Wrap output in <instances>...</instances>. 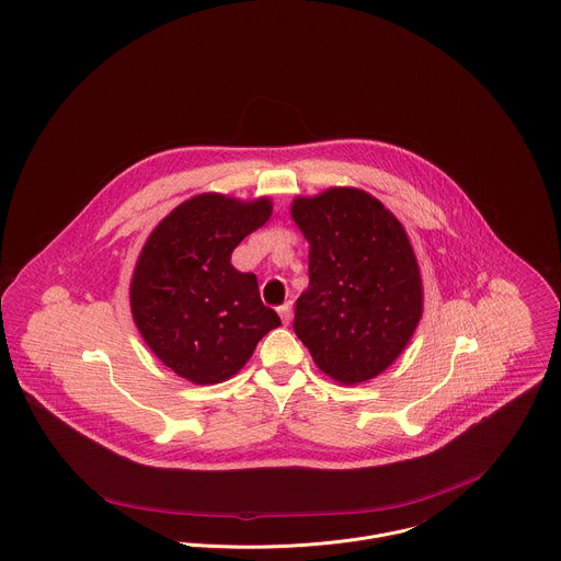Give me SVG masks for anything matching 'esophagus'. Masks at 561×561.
<instances>
[{
  "mask_svg": "<svg viewBox=\"0 0 561 561\" xmlns=\"http://www.w3.org/2000/svg\"><path fill=\"white\" fill-rule=\"evenodd\" d=\"M277 312H279V317H282V323H284V325H288V323H290V319H293V304H290V301H286L284 306H279V308H277Z\"/></svg>",
  "mask_w": 561,
  "mask_h": 561,
  "instance_id": "34e87169",
  "label": "esophagus"
}]
</instances>
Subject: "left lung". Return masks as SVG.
Masks as SVG:
<instances>
[{"label":"left lung","mask_w":561,"mask_h":561,"mask_svg":"<svg viewBox=\"0 0 561 561\" xmlns=\"http://www.w3.org/2000/svg\"><path fill=\"white\" fill-rule=\"evenodd\" d=\"M290 216L310 244V284L297 299L295 334L314 365L341 385L380 376L404 352L424 312L407 229L358 187L297 196Z\"/></svg>","instance_id":"left-lung-1"}]
</instances>
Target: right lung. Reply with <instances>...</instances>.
Wrapping results in <instances>:
<instances>
[{
    "label": "right lung",
    "mask_w": 561,
    "mask_h": 561,
    "mask_svg": "<svg viewBox=\"0 0 561 561\" xmlns=\"http://www.w3.org/2000/svg\"><path fill=\"white\" fill-rule=\"evenodd\" d=\"M273 214V201L205 192L176 205L148 236L130 279L133 321L152 354L194 385L236 376L282 325L233 249Z\"/></svg>",
    "instance_id": "add662e5"
}]
</instances>
